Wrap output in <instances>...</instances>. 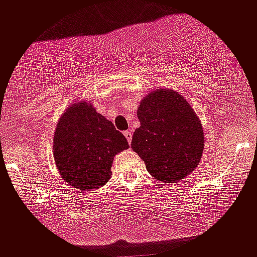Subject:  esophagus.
<instances>
[{
    "instance_id": "1",
    "label": "esophagus",
    "mask_w": 257,
    "mask_h": 257,
    "mask_svg": "<svg viewBox=\"0 0 257 257\" xmlns=\"http://www.w3.org/2000/svg\"><path fill=\"white\" fill-rule=\"evenodd\" d=\"M123 135H125V137H126V139H127L128 143H131L132 136H134V132H132V130H127V131L123 132Z\"/></svg>"
}]
</instances>
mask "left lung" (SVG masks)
Returning <instances> with one entry per match:
<instances>
[{
    "label": "left lung",
    "mask_w": 257,
    "mask_h": 257,
    "mask_svg": "<svg viewBox=\"0 0 257 257\" xmlns=\"http://www.w3.org/2000/svg\"><path fill=\"white\" fill-rule=\"evenodd\" d=\"M141 126L131 148L158 181L180 182L195 169L204 150V131L189 103L172 89L148 94L137 112Z\"/></svg>",
    "instance_id": "1"
}]
</instances>
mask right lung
Masks as SVG:
<instances>
[{
    "label": "right lung",
    "instance_id": "add662e5",
    "mask_svg": "<svg viewBox=\"0 0 257 257\" xmlns=\"http://www.w3.org/2000/svg\"><path fill=\"white\" fill-rule=\"evenodd\" d=\"M126 149L127 139L121 132L83 101L65 110L53 138L59 174L70 186L85 191L108 182L114 156Z\"/></svg>",
    "mask_w": 257,
    "mask_h": 257
}]
</instances>
